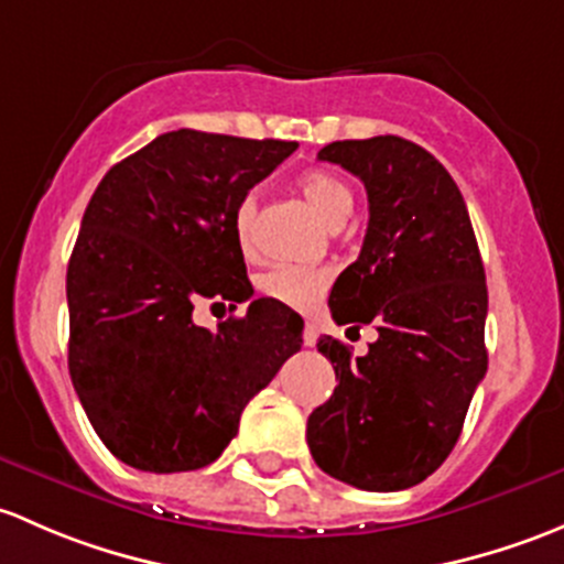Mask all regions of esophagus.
I'll return each instance as SVG.
<instances>
[{
	"mask_svg": "<svg viewBox=\"0 0 564 564\" xmlns=\"http://www.w3.org/2000/svg\"><path fill=\"white\" fill-rule=\"evenodd\" d=\"M317 341V325L315 323H306L304 325V345L306 347H315Z\"/></svg>",
	"mask_w": 564,
	"mask_h": 564,
	"instance_id": "esophagus-1",
	"label": "esophagus"
}]
</instances>
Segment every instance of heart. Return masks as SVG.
<instances>
[{
    "mask_svg": "<svg viewBox=\"0 0 564 564\" xmlns=\"http://www.w3.org/2000/svg\"><path fill=\"white\" fill-rule=\"evenodd\" d=\"M299 193L306 197L312 208L330 225L345 223L352 212V193L334 171L315 167L299 176ZM254 225V197H241L234 212V236L241 249H249ZM260 293L271 301H280L293 310H312L328 288V271L317 265H276L265 271L258 282Z\"/></svg>",
    "mask_w": 564,
    "mask_h": 564,
    "instance_id": "heart-1",
    "label": "heart"
}]
</instances>
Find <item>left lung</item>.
<instances>
[{
  "label": "left lung",
  "instance_id": "obj_1",
  "mask_svg": "<svg viewBox=\"0 0 564 564\" xmlns=\"http://www.w3.org/2000/svg\"><path fill=\"white\" fill-rule=\"evenodd\" d=\"M317 160L367 187L361 254L334 282L328 306L339 325L375 323L377 341L361 358L339 339L317 341L339 386L306 421V443L341 484L410 489L454 451L489 367L484 260L456 182L417 143L334 141Z\"/></svg>",
  "mask_w": 564,
  "mask_h": 564
}]
</instances>
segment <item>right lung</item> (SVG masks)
<instances>
[{
    "label": "right lung",
    "instance_id": "1",
    "mask_svg": "<svg viewBox=\"0 0 564 564\" xmlns=\"http://www.w3.org/2000/svg\"><path fill=\"white\" fill-rule=\"evenodd\" d=\"M295 149L176 130L97 184L67 265V364L95 432L130 467L212 464L301 350L304 321L280 301L254 299L217 330L193 323L200 299L236 310L252 295L234 212Z\"/></svg>",
    "mask_w": 564,
    "mask_h": 564
}]
</instances>
